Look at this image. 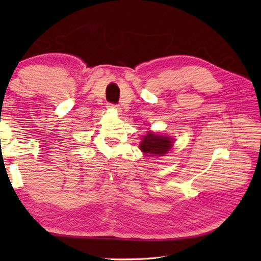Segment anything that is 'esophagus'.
<instances>
[{"label":"esophagus","mask_w":261,"mask_h":261,"mask_svg":"<svg viewBox=\"0 0 261 261\" xmlns=\"http://www.w3.org/2000/svg\"><path fill=\"white\" fill-rule=\"evenodd\" d=\"M107 108L110 109V110H115V111H119V110H120V108L118 107V105L112 104V103H108V104H107Z\"/></svg>","instance_id":"esophagus-1"}]
</instances>
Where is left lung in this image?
<instances>
[{
	"label": "left lung",
	"instance_id": "left-lung-1",
	"mask_svg": "<svg viewBox=\"0 0 261 261\" xmlns=\"http://www.w3.org/2000/svg\"><path fill=\"white\" fill-rule=\"evenodd\" d=\"M173 139L168 136H162L154 134L152 131H148V134L142 137L140 142V150L146 156H165L171 147H173Z\"/></svg>",
	"mask_w": 261,
	"mask_h": 261
}]
</instances>
